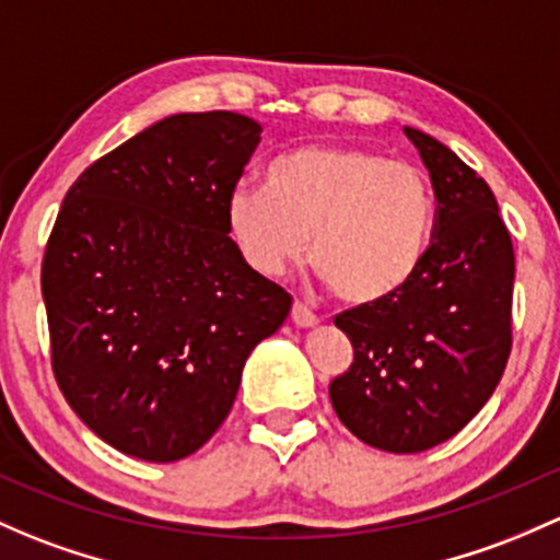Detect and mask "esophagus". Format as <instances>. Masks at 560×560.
I'll use <instances>...</instances> for the list:
<instances>
[{
	"mask_svg": "<svg viewBox=\"0 0 560 560\" xmlns=\"http://www.w3.org/2000/svg\"><path fill=\"white\" fill-rule=\"evenodd\" d=\"M292 325L300 327V329H311L319 325V316L311 314L308 308H305L303 303H295L292 305Z\"/></svg>",
	"mask_w": 560,
	"mask_h": 560,
	"instance_id": "34e87169",
	"label": "esophagus"
}]
</instances>
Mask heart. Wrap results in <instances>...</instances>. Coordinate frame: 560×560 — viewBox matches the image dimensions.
Segmentation results:
<instances>
[{"label":"heart","instance_id":"heart-1","mask_svg":"<svg viewBox=\"0 0 560 560\" xmlns=\"http://www.w3.org/2000/svg\"><path fill=\"white\" fill-rule=\"evenodd\" d=\"M427 174L368 147L311 144L265 166V187L238 182L225 228L241 260L284 276L308 257L346 305H381L419 276L434 233Z\"/></svg>","mask_w":560,"mask_h":560}]
</instances>
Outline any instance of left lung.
Returning a JSON list of instances; mask_svg holds the SVG:
<instances>
[{"label": "left lung", "instance_id": "left-lung-1", "mask_svg": "<svg viewBox=\"0 0 560 560\" xmlns=\"http://www.w3.org/2000/svg\"><path fill=\"white\" fill-rule=\"evenodd\" d=\"M405 137L432 179V246L402 295L335 316L354 362L329 384L343 427L388 453L462 432L502 381L513 346L515 252L491 187L443 141L408 126Z\"/></svg>", "mask_w": 560, "mask_h": 560}]
</instances>
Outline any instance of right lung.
Segmentation results:
<instances>
[{
    "mask_svg": "<svg viewBox=\"0 0 560 560\" xmlns=\"http://www.w3.org/2000/svg\"><path fill=\"white\" fill-rule=\"evenodd\" d=\"M260 122L163 117L63 198L43 260L52 373L91 432L141 462L196 453L231 413L252 349L292 298L241 260L225 201Z\"/></svg>",
    "mask_w": 560,
    "mask_h": 560,
    "instance_id": "obj_1",
    "label": "right lung"
}]
</instances>
